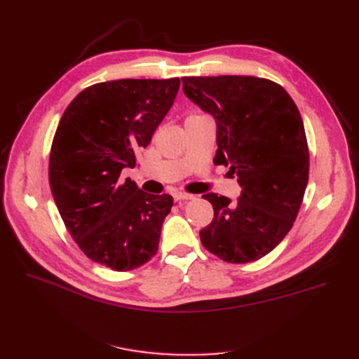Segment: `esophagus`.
<instances>
[{
	"label": "esophagus",
	"instance_id": "1",
	"mask_svg": "<svg viewBox=\"0 0 359 359\" xmlns=\"http://www.w3.org/2000/svg\"><path fill=\"white\" fill-rule=\"evenodd\" d=\"M173 199H175V202H184V201H193L194 196L189 193H175L173 194Z\"/></svg>",
	"mask_w": 359,
	"mask_h": 359
}]
</instances>
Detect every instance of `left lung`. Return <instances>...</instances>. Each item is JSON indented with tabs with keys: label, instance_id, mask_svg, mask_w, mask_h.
<instances>
[{
	"label": "left lung",
	"instance_id": "left-lung-1",
	"mask_svg": "<svg viewBox=\"0 0 359 359\" xmlns=\"http://www.w3.org/2000/svg\"><path fill=\"white\" fill-rule=\"evenodd\" d=\"M184 94L217 123L215 165L229 166L241 196L203 194L214 208L203 247L229 264L274 250L295 222L309 182L310 153L297 104L283 86L255 76H184Z\"/></svg>",
	"mask_w": 359,
	"mask_h": 359
}]
</instances>
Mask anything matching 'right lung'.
Returning <instances> with one entry per match:
<instances>
[{"label":"right lung","mask_w":359,"mask_h":359,"mask_svg":"<svg viewBox=\"0 0 359 359\" xmlns=\"http://www.w3.org/2000/svg\"><path fill=\"white\" fill-rule=\"evenodd\" d=\"M180 78L94 83L64 111L49 154V184L74 243L94 262L132 271L154 257L169 194L121 178L135 168L175 100Z\"/></svg>","instance_id":"add662e5"}]
</instances>
